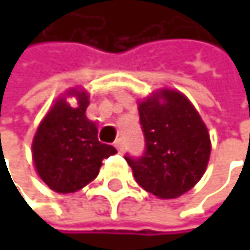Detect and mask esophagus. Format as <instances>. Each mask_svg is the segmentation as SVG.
I'll list each match as a JSON object with an SVG mask.
<instances>
[{
	"label": "esophagus",
	"instance_id": "34e87169",
	"mask_svg": "<svg viewBox=\"0 0 250 250\" xmlns=\"http://www.w3.org/2000/svg\"><path fill=\"white\" fill-rule=\"evenodd\" d=\"M114 146H116V149L122 153L123 152V149H125V145H123V140L122 139H117L116 142H114Z\"/></svg>",
	"mask_w": 250,
	"mask_h": 250
}]
</instances>
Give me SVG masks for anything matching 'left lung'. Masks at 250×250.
Segmentation results:
<instances>
[{
  "label": "left lung",
  "mask_w": 250,
  "mask_h": 250,
  "mask_svg": "<svg viewBox=\"0 0 250 250\" xmlns=\"http://www.w3.org/2000/svg\"><path fill=\"white\" fill-rule=\"evenodd\" d=\"M145 152L125 155L136 182L159 198L189 191L206 172L211 146L207 127L178 91L164 89L139 104Z\"/></svg>",
  "instance_id": "obj_1"
}]
</instances>
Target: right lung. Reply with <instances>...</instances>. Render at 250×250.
<instances>
[{"label":"right lung","instance_id":"right-lung-1","mask_svg":"<svg viewBox=\"0 0 250 250\" xmlns=\"http://www.w3.org/2000/svg\"><path fill=\"white\" fill-rule=\"evenodd\" d=\"M78 107L63 98L46 114L33 140V161L37 174L56 192H75L100 172L103 159L117 153L114 146L98 140L95 123L85 116L89 104L85 92L72 91Z\"/></svg>","mask_w":250,"mask_h":250}]
</instances>
